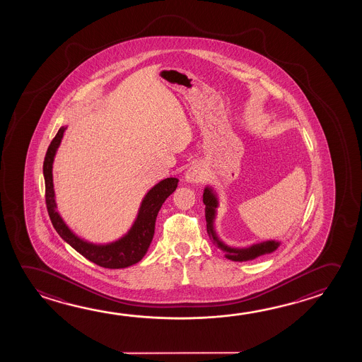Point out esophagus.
<instances>
[{
  "label": "esophagus",
  "mask_w": 362,
  "mask_h": 362,
  "mask_svg": "<svg viewBox=\"0 0 362 362\" xmlns=\"http://www.w3.org/2000/svg\"><path fill=\"white\" fill-rule=\"evenodd\" d=\"M202 175H204L202 167H201L200 165H192V166L189 167V170L186 171L185 180H186L187 182H196V181L201 180Z\"/></svg>",
  "instance_id": "esophagus-1"
}]
</instances>
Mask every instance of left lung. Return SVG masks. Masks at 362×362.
Instances as JSON below:
<instances>
[{"instance_id": "left-lung-1", "label": "left lung", "mask_w": 362, "mask_h": 362, "mask_svg": "<svg viewBox=\"0 0 362 362\" xmlns=\"http://www.w3.org/2000/svg\"><path fill=\"white\" fill-rule=\"evenodd\" d=\"M204 204H205V216H206L207 233L210 238L213 239L214 243L218 245V249L224 252L225 257L234 260V262H247V260H252V259L258 258L260 255L269 254L276 250V247H279L278 241L270 240L255 244L250 247L245 249H235V247H229L225 245L223 241L218 239V236L215 234L214 230V218L216 214V207H218V199L213 192V189L206 187L204 191Z\"/></svg>"}]
</instances>
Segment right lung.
Returning <instances> with one entry per match:
<instances>
[{
	"label": "right lung",
	"instance_id": "obj_1",
	"mask_svg": "<svg viewBox=\"0 0 362 362\" xmlns=\"http://www.w3.org/2000/svg\"><path fill=\"white\" fill-rule=\"evenodd\" d=\"M66 127H62L57 136L52 138V144L46 151L44 160V178H45V201L47 213L52 220V226L58 231L59 235L81 252L84 258L93 263L108 268V269H121L129 265L136 264L148 250L149 244L155 234V224L157 214L167 197L173 194L177 187L178 180L175 177L162 180L161 182L149 189L147 195L139 207L137 218L131 230L119 240L110 243L107 245H97L73 234V231L64 223L57 211L54 184H52V162L57 153L59 144L62 142Z\"/></svg>",
	"mask_w": 362,
	"mask_h": 362
}]
</instances>
